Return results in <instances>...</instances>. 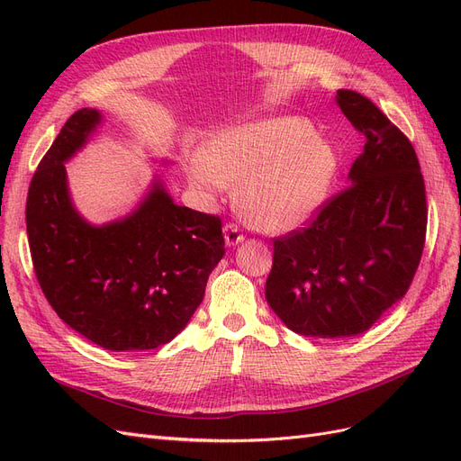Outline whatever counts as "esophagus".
I'll return each instance as SVG.
<instances>
[{
	"label": "esophagus",
	"instance_id": "esophagus-1",
	"mask_svg": "<svg viewBox=\"0 0 461 461\" xmlns=\"http://www.w3.org/2000/svg\"><path fill=\"white\" fill-rule=\"evenodd\" d=\"M224 237H226V243H228L230 247H233V245H237V243H241V241L245 240V235H243L241 228L237 226V224H233V221H228V224L224 226Z\"/></svg>",
	"mask_w": 461,
	"mask_h": 461
}]
</instances>
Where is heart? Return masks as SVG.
<instances>
[{
  "label": "heart",
  "instance_id": "heart-1",
  "mask_svg": "<svg viewBox=\"0 0 461 461\" xmlns=\"http://www.w3.org/2000/svg\"><path fill=\"white\" fill-rule=\"evenodd\" d=\"M337 172L333 147L303 118H268L228 128L193 160L191 180L204 191L237 187L235 206L249 226L285 231L328 195Z\"/></svg>",
  "mask_w": 461,
  "mask_h": 461
}]
</instances>
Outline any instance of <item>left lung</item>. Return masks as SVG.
<instances>
[{
  "label": "left lung",
  "mask_w": 461,
  "mask_h": 461,
  "mask_svg": "<svg viewBox=\"0 0 461 461\" xmlns=\"http://www.w3.org/2000/svg\"><path fill=\"white\" fill-rule=\"evenodd\" d=\"M337 103L366 138L348 185L304 228L274 237L266 301L294 333L320 339L367 331L411 285L425 247L427 197L418 155L358 92Z\"/></svg>",
  "instance_id": "8db88e82"
}]
</instances>
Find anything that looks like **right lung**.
Here are the masks:
<instances>
[{
  "label": "right lung",
  "instance_id": "1",
  "mask_svg": "<svg viewBox=\"0 0 461 461\" xmlns=\"http://www.w3.org/2000/svg\"><path fill=\"white\" fill-rule=\"evenodd\" d=\"M101 114L74 113L32 176L26 233L38 284L74 331L133 352L167 345L203 303L224 257L220 216L177 206L162 185L131 216L94 228L72 209L65 160L86 143Z\"/></svg>",
  "mask_w": 461,
  "mask_h": 461
}]
</instances>
